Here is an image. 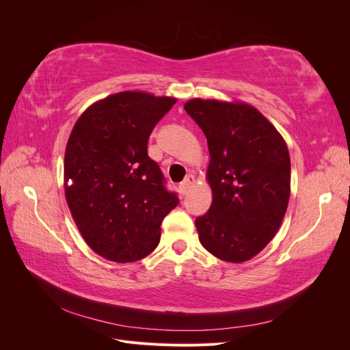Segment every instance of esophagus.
I'll use <instances>...</instances> for the list:
<instances>
[{"instance_id": "obj_1", "label": "esophagus", "mask_w": 350, "mask_h": 350, "mask_svg": "<svg viewBox=\"0 0 350 350\" xmlns=\"http://www.w3.org/2000/svg\"><path fill=\"white\" fill-rule=\"evenodd\" d=\"M196 184V178H194V175H188L187 178H185V181L179 185V189H181V193L185 196L189 189L193 188V185Z\"/></svg>"}]
</instances>
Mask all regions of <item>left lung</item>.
Returning a JSON list of instances; mask_svg holds the SVG:
<instances>
[{"label":"left lung","mask_w":350,"mask_h":350,"mask_svg":"<svg viewBox=\"0 0 350 350\" xmlns=\"http://www.w3.org/2000/svg\"><path fill=\"white\" fill-rule=\"evenodd\" d=\"M184 109L203 130L210 153L206 179L213 201L196 219L198 239L219 260L248 261L274 238L288 208V146L247 102L194 98Z\"/></svg>","instance_id":"obj_1"}]
</instances>
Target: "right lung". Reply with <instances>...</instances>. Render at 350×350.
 Returning <instances> with one entry per match:
<instances>
[{
	"mask_svg": "<svg viewBox=\"0 0 350 350\" xmlns=\"http://www.w3.org/2000/svg\"><path fill=\"white\" fill-rule=\"evenodd\" d=\"M176 99L125 90L92 103L74 124L64 156L70 213L100 257L131 262L161 241L165 216L178 204L163 187L147 142Z\"/></svg>",
	"mask_w": 350,
	"mask_h": 350,
	"instance_id": "add662e5",
	"label": "right lung"
}]
</instances>
